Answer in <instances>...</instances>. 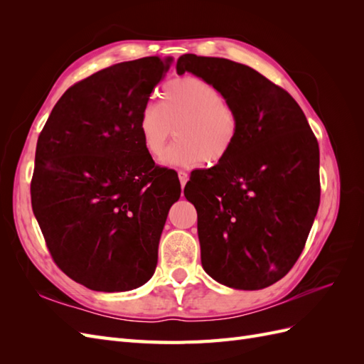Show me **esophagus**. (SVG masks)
I'll list each match as a JSON object with an SVG mask.
<instances>
[{"mask_svg": "<svg viewBox=\"0 0 364 364\" xmlns=\"http://www.w3.org/2000/svg\"><path fill=\"white\" fill-rule=\"evenodd\" d=\"M178 176H179V181H181L182 188H183L185 183H186V181H188V174H186V173H185V171H182V170H179V171H178Z\"/></svg>", "mask_w": 364, "mask_h": 364, "instance_id": "esophagus-1", "label": "esophagus"}]
</instances>
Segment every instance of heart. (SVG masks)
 <instances>
[{"label":"heart","mask_w":364,"mask_h":364,"mask_svg":"<svg viewBox=\"0 0 364 364\" xmlns=\"http://www.w3.org/2000/svg\"><path fill=\"white\" fill-rule=\"evenodd\" d=\"M176 126V144L165 164L191 168L222 161L238 135V115L222 92L197 77H182L162 91L161 106L149 103L141 111L138 130L142 147L161 159Z\"/></svg>","instance_id":"b5f03b06"}]
</instances>
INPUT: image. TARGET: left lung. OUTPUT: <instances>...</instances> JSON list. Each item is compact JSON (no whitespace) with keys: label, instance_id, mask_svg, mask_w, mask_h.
<instances>
[{"label":"left lung","instance_id":"obj_1","mask_svg":"<svg viewBox=\"0 0 364 364\" xmlns=\"http://www.w3.org/2000/svg\"><path fill=\"white\" fill-rule=\"evenodd\" d=\"M176 71L217 87L240 123L228 155L183 190L202 266L226 287L266 289L294 266L317 214V139L294 98L247 65L183 54Z\"/></svg>","mask_w":364,"mask_h":364}]
</instances>
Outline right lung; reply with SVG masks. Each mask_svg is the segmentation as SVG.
Segmentation results:
<instances>
[{"label":"right lung","instance_id":"right-lung-1","mask_svg":"<svg viewBox=\"0 0 364 364\" xmlns=\"http://www.w3.org/2000/svg\"><path fill=\"white\" fill-rule=\"evenodd\" d=\"M173 58L121 62L73 85L38 138L31 208L59 269L95 291L155 273L178 173L142 147L138 119Z\"/></svg>","mask_w":364,"mask_h":364}]
</instances>
